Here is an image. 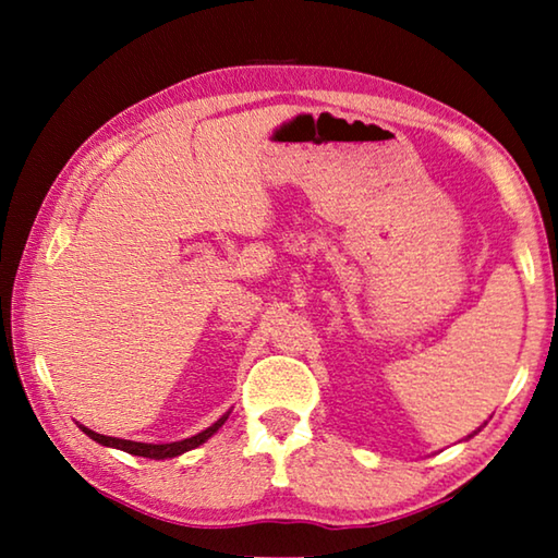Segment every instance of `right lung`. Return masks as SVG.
<instances>
[{"label":"right lung","mask_w":558,"mask_h":558,"mask_svg":"<svg viewBox=\"0 0 558 558\" xmlns=\"http://www.w3.org/2000/svg\"><path fill=\"white\" fill-rule=\"evenodd\" d=\"M229 418V413L223 415V418H219L214 423V426H209L206 430H202L199 436H192L186 440H177V442H162V446H153V442H135V440H122V438H110V436H100V433L90 430V428H83V433H86L88 438H93L96 442H102V446H110V448H118V450H125L130 452V456H140V458H155V460H165V458H177L182 456V452L186 450H194L199 448L204 440H209L216 430H219L223 426V421Z\"/></svg>","instance_id":"obj_1"}]
</instances>
